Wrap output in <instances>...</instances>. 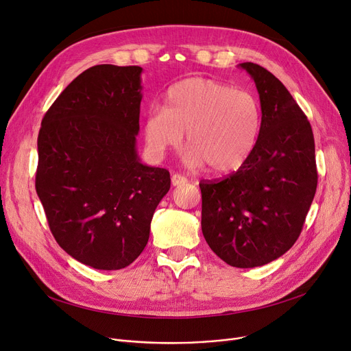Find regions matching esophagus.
<instances>
[{
  "instance_id": "34e87169",
  "label": "esophagus",
  "mask_w": 351,
  "mask_h": 351,
  "mask_svg": "<svg viewBox=\"0 0 351 351\" xmlns=\"http://www.w3.org/2000/svg\"><path fill=\"white\" fill-rule=\"evenodd\" d=\"M186 182H188V179H186L185 176L178 175V173L172 175V185H173V186H180V185H185Z\"/></svg>"
}]
</instances>
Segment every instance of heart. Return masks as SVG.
I'll use <instances>...</instances> for the list:
<instances>
[{"mask_svg": "<svg viewBox=\"0 0 351 351\" xmlns=\"http://www.w3.org/2000/svg\"><path fill=\"white\" fill-rule=\"evenodd\" d=\"M261 129V109L245 90L205 78L183 80L169 88L163 109L145 121V139L155 156L176 147L186 132L185 162L209 165L215 173L237 171L247 160Z\"/></svg>", "mask_w": 351, "mask_h": 351, "instance_id": "b5f03b06", "label": "heart"}]
</instances>
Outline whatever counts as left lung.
I'll return each mask as SVG.
<instances>
[{"instance_id": "8db88e82", "label": "left lung", "mask_w": 351, "mask_h": 351, "mask_svg": "<svg viewBox=\"0 0 351 351\" xmlns=\"http://www.w3.org/2000/svg\"><path fill=\"white\" fill-rule=\"evenodd\" d=\"M259 92L262 123L247 160L219 180H200L202 232L233 267H257L299 239L317 188L315 138L286 86L263 66L243 62Z\"/></svg>"}]
</instances>
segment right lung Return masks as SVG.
Returning <instances> with one entry per match:
<instances>
[{"label":"right lung","mask_w":351,"mask_h":351,"mask_svg":"<svg viewBox=\"0 0 351 351\" xmlns=\"http://www.w3.org/2000/svg\"><path fill=\"white\" fill-rule=\"evenodd\" d=\"M142 68L102 64L73 80L43 118L35 189L57 243L99 270L131 265L171 188L136 152Z\"/></svg>","instance_id":"1"}]
</instances>
